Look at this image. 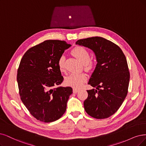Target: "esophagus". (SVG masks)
I'll return each instance as SVG.
<instances>
[{
    "instance_id": "1",
    "label": "esophagus",
    "mask_w": 146,
    "mask_h": 146,
    "mask_svg": "<svg viewBox=\"0 0 146 146\" xmlns=\"http://www.w3.org/2000/svg\"><path fill=\"white\" fill-rule=\"evenodd\" d=\"M79 91V89L75 88H73V93H77Z\"/></svg>"
}]
</instances>
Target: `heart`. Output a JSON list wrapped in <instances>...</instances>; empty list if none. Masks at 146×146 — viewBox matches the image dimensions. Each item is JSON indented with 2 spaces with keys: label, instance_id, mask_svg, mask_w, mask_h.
<instances>
[{
  "label": "heart",
  "instance_id": "b5f03b06",
  "mask_svg": "<svg viewBox=\"0 0 146 146\" xmlns=\"http://www.w3.org/2000/svg\"><path fill=\"white\" fill-rule=\"evenodd\" d=\"M72 55L81 62L86 70H91L93 67V63L91 61L88 51L83 47L78 46L72 50ZM58 66L60 72L64 71L65 56L61 55L58 61ZM87 76L85 73H72L65 78V84L67 85L75 88L81 87L83 84L87 81Z\"/></svg>",
  "mask_w": 146,
  "mask_h": 146
}]
</instances>
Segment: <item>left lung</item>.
<instances>
[{
    "label": "left lung",
    "instance_id": "1",
    "mask_svg": "<svg viewBox=\"0 0 146 146\" xmlns=\"http://www.w3.org/2000/svg\"><path fill=\"white\" fill-rule=\"evenodd\" d=\"M76 44L93 50L98 62L88 83L96 89L87 90L84 109L95 118L109 117L119 109L127 94L130 73L126 56L117 45L103 37L79 40Z\"/></svg>",
    "mask_w": 146,
    "mask_h": 146
}]
</instances>
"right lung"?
Here are the masks:
<instances>
[{
    "instance_id": "add662e5",
    "label": "right lung",
    "mask_w": 146,
    "mask_h": 146,
    "mask_svg": "<svg viewBox=\"0 0 146 146\" xmlns=\"http://www.w3.org/2000/svg\"><path fill=\"white\" fill-rule=\"evenodd\" d=\"M71 45L60 40H46L30 48L21 58L17 80L20 99L38 120L49 123L64 114L71 87H58L64 80L58 59Z\"/></svg>"
}]
</instances>
